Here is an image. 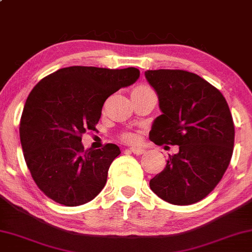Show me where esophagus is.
Wrapping results in <instances>:
<instances>
[{
    "mask_svg": "<svg viewBox=\"0 0 252 252\" xmlns=\"http://www.w3.org/2000/svg\"><path fill=\"white\" fill-rule=\"evenodd\" d=\"M129 151L133 152L134 155H137V156H141V155H143V153H144L143 149L138 148V147H132V148L129 149Z\"/></svg>",
    "mask_w": 252,
    "mask_h": 252,
    "instance_id": "34e87169",
    "label": "esophagus"
}]
</instances>
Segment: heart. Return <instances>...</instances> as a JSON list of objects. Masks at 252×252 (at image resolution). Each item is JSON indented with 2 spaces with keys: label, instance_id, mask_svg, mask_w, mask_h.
<instances>
[{
  "label": "heart",
  "instance_id": "1",
  "mask_svg": "<svg viewBox=\"0 0 252 252\" xmlns=\"http://www.w3.org/2000/svg\"><path fill=\"white\" fill-rule=\"evenodd\" d=\"M148 90H151V89H150V87H148V86L140 85V86L135 87V89H134L133 91H134V92H136V91H148ZM123 140H124V141H127V142L133 141V140H134V135H133V134H129V133L124 134V135H123Z\"/></svg>",
  "mask_w": 252,
  "mask_h": 252
}]
</instances>
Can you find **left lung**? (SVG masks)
Wrapping results in <instances>:
<instances>
[{"label": "left lung", "instance_id": "1", "mask_svg": "<svg viewBox=\"0 0 252 252\" xmlns=\"http://www.w3.org/2000/svg\"><path fill=\"white\" fill-rule=\"evenodd\" d=\"M162 115L153 122V143L178 145L161 173L150 181L159 198L177 206L199 202L209 194L231 161L234 123L220 90L200 76L180 69L147 70Z\"/></svg>", "mask_w": 252, "mask_h": 252}]
</instances>
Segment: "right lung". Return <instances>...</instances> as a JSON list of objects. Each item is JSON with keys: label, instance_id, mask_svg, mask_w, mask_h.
<instances>
[{"label": "right lung", "instance_id": "obj_1", "mask_svg": "<svg viewBox=\"0 0 252 252\" xmlns=\"http://www.w3.org/2000/svg\"><path fill=\"white\" fill-rule=\"evenodd\" d=\"M140 77L136 68L72 65L41 79L25 103L20 142L32 180L47 198L75 207L91 201L104 188L118 145L84 150L82 136L95 130L111 94Z\"/></svg>", "mask_w": 252, "mask_h": 252}]
</instances>
